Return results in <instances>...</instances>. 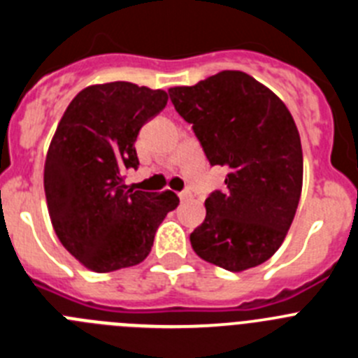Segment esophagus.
<instances>
[{
	"mask_svg": "<svg viewBox=\"0 0 358 358\" xmlns=\"http://www.w3.org/2000/svg\"><path fill=\"white\" fill-rule=\"evenodd\" d=\"M179 199H181L182 202L192 201V199H194V194H192V192H189V189H182L181 194H179Z\"/></svg>",
	"mask_w": 358,
	"mask_h": 358,
	"instance_id": "1",
	"label": "esophagus"
}]
</instances>
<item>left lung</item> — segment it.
Instances as JSON below:
<instances>
[{
	"label": "left lung",
	"mask_w": 358,
	"mask_h": 358,
	"mask_svg": "<svg viewBox=\"0 0 358 358\" xmlns=\"http://www.w3.org/2000/svg\"><path fill=\"white\" fill-rule=\"evenodd\" d=\"M211 166L227 170L224 192L206 199L189 242L202 260L240 273L267 262L285 240L303 186L301 140L273 91L243 71H220L170 87Z\"/></svg>",
	"instance_id": "obj_1"
}]
</instances>
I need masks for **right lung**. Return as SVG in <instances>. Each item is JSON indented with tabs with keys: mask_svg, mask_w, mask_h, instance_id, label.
I'll return each instance as SVG.
<instances>
[{
	"mask_svg": "<svg viewBox=\"0 0 358 358\" xmlns=\"http://www.w3.org/2000/svg\"><path fill=\"white\" fill-rule=\"evenodd\" d=\"M169 93L131 82L82 90L59 122L44 163V192L61 243L84 267L110 273L143 262L179 197L132 189L136 138L159 115Z\"/></svg>",
	"mask_w": 358,
	"mask_h": 358,
	"instance_id": "right-lung-1",
	"label": "right lung"
}]
</instances>
